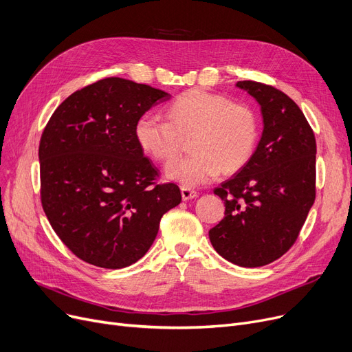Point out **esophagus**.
I'll use <instances>...</instances> for the list:
<instances>
[{"label":"esophagus","mask_w":352,"mask_h":352,"mask_svg":"<svg viewBox=\"0 0 352 352\" xmlns=\"http://www.w3.org/2000/svg\"><path fill=\"white\" fill-rule=\"evenodd\" d=\"M180 192H182V199L183 200H190V199H195L197 196V192L190 189V188H182Z\"/></svg>","instance_id":"esophagus-1"}]
</instances>
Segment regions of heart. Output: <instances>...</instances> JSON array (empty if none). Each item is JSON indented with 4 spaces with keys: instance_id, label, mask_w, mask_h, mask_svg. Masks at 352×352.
Masks as SVG:
<instances>
[{
    "instance_id": "1",
    "label": "heart",
    "mask_w": 352,
    "mask_h": 352,
    "mask_svg": "<svg viewBox=\"0 0 352 352\" xmlns=\"http://www.w3.org/2000/svg\"><path fill=\"white\" fill-rule=\"evenodd\" d=\"M169 120L153 113L139 117L135 136L143 152L160 162L173 159L182 136L193 133L189 156L164 167V176L186 188L204 185L221 175L236 172L252 157L259 136L255 111L232 103L222 94L193 89L167 109Z\"/></svg>"
}]
</instances>
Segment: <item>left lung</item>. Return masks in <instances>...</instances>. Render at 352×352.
I'll return each mask as SVG.
<instances>
[{"mask_svg":"<svg viewBox=\"0 0 352 352\" xmlns=\"http://www.w3.org/2000/svg\"><path fill=\"white\" fill-rule=\"evenodd\" d=\"M236 87L258 102L263 131L249 162L214 189L226 209L209 239L226 261L258 267L294 245L314 205L316 143L285 93L256 81H238Z\"/></svg>","mask_w":352,"mask_h":352,"instance_id":"1","label":"left lung"}]
</instances>
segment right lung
Here are the masks:
<instances>
[{"label":"right lung","instance_id":"1","mask_svg":"<svg viewBox=\"0 0 352 352\" xmlns=\"http://www.w3.org/2000/svg\"><path fill=\"white\" fill-rule=\"evenodd\" d=\"M170 94L120 77L87 86L57 107L40 148L41 204L63 243L87 263L120 270L146 255L162 216L182 202L135 136L139 117Z\"/></svg>","mask_w":352,"mask_h":352}]
</instances>
